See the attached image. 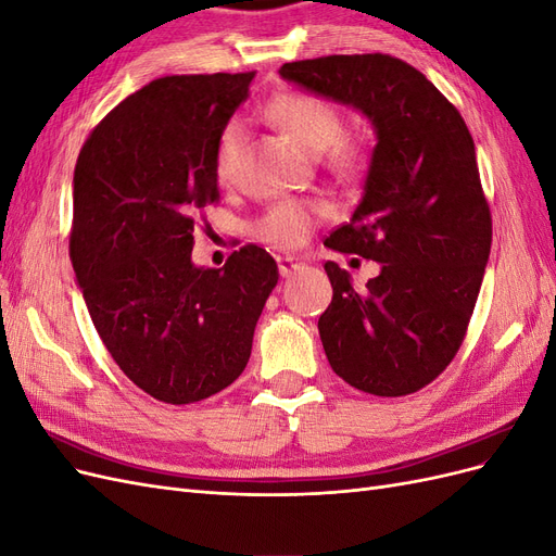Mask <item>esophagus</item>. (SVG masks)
<instances>
[{
  "label": "esophagus",
  "mask_w": 556,
  "mask_h": 556,
  "mask_svg": "<svg viewBox=\"0 0 556 556\" xmlns=\"http://www.w3.org/2000/svg\"><path fill=\"white\" fill-rule=\"evenodd\" d=\"M304 268V262H299L296 257H278V271L282 278H290L299 274Z\"/></svg>",
  "instance_id": "1"
}]
</instances>
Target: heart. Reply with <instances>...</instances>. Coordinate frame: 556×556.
<instances>
[{"mask_svg": "<svg viewBox=\"0 0 556 556\" xmlns=\"http://www.w3.org/2000/svg\"><path fill=\"white\" fill-rule=\"evenodd\" d=\"M274 121L311 153L329 150L331 160L339 166H355L362 157L359 143L343 134V117L327 99L308 92H288L276 97L268 104ZM243 150V123L229 121L215 143V176L229 185L239 174ZM319 215L317 204L306 199H285L268 208L257 220V237L278 250H292L306 243L315 229Z\"/></svg>", "mask_w": 556, "mask_h": 556, "instance_id": "obj_1", "label": "heart"}]
</instances>
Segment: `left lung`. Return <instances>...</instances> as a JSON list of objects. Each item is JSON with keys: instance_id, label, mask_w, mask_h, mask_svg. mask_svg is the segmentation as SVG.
<instances>
[{"instance_id": "obj_1", "label": "left lung", "mask_w": 556, "mask_h": 556, "mask_svg": "<svg viewBox=\"0 0 556 556\" xmlns=\"http://www.w3.org/2000/svg\"><path fill=\"white\" fill-rule=\"evenodd\" d=\"M280 76L357 109L376 131L364 192L327 248L380 264L366 290L327 262L333 296L319 339L336 376L376 396H406L457 355L492 248L473 137L425 74L392 55L288 62Z\"/></svg>"}]
</instances>
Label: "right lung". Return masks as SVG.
<instances>
[{
	"label": "right lung",
	"mask_w": 556,
	"mask_h": 556,
	"mask_svg": "<svg viewBox=\"0 0 556 556\" xmlns=\"http://www.w3.org/2000/svg\"><path fill=\"white\" fill-rule=\"evenodd\" d=\"M255 72L164 76L83 143L70 255L92 325L121 371L157 401L223 392L250 359L278 282L260 245L223 268L192 262L197 215L217 201L215 143Z\"/></svg>",
	"instance_id": "1"
}]
</instances>
